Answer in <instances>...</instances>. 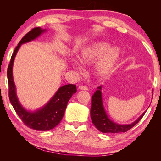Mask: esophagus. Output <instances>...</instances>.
Instances as JSON below:
<instances>
[{
  "mask_svg": "<svg viewBox=\"0 0 161 161\" xmlns=\"http://www.w3.org/2000/svg\"><path fill=\"white\" fill-rule=\"evenodd\" d=\"M79 89H80V90H84V91H88V88L86 86H83V85H81V86H79Z\"/></svg>",
  "mask_w": 161,
  "mask_h": 161,
  "instance_id": "1",
  "label": "esophagus"
}]
</instances>
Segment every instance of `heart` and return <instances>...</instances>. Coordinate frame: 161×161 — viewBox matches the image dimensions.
<instances>
[{"label":"heart","mask_w":161,"mask_h":161,"mask_svg":"<svg viewBox=\"0 0 161 161\" xmlns=\"http://www.w3.org/2000/svg\"><path fill=\"white\" fill-rule=\"evenodd\" d=\"M120 51L118 47H112L108 43L95 42L85 47L81 51L79 59L84 64H93L99 60L96 66L97 73L102 77L107 76L114 68L116 61L119 57ZM73 67L78 70L77 64H73Z\"/></svg>","instance_id":"heart-1"}]
</instances>
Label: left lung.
<instances>
[{
  "instance_id": "8db88e82",
  "label": "left lung",
  "mask_w": 161,
  "mask_h": 161,
  "mask_svg": "<svg viewBox=\"0 0 161 161\" xmlns=\"http://www.w3.org/2000/svg\"><path fill=\"white\" fill-rule=\"evenodd\" d=\"M102 86L97 87V90L95 92L91 97V118L92 122L99 131L102 133H116L126 132L131 129L141 120L144 116L145 112L140 116L137 120L129 125H118L111 121L106 114L102 97Z\"/></svg>"
}]
</instances>
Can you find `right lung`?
Returning <instances> with one entry per match:
<instances>
[{"label":"right lung","instance_id":"1","mask_svg":"<svg viewBox=\"0 0 161 161\" xmlns=\"http://www.w3.org/2000/svg\"><path fill=\"white\" fill-rule=\"evenodd\" d=\"M45 31L46 30L37 27L30 30L23 37L14 51L7 73L9 98L13 108L25 125L36 131H48L58 125L63 118L68 101L72 95L77 92L76 85H64L58 89L52 99L43 107L35 112L25 110L20 104L16 94V87L12 75L13 63L15 56L21 44L35 39Z\"/></svg>","mask_w":161,"mask_h":161}]
</instances>
